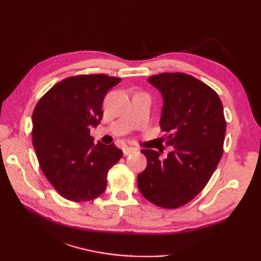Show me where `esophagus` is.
<instances>
[{
    "label": "esophagus",
    "instance_id": "esophagus-1",
    "mask_svg": "<svg viewBox=\"0 0 261 261\" xmlns=\"http://www.w3.org/2000/svg\"><path fill=\"white\" fill-rule=\"evenodd\" d=\"M137 150V149L136 148H134V147H124L123 148V154H124V156H129V154L130 153H132V152H135Z\"/></svg>",
    "mask_w": 261,
    "mask_h": 261
}]
</instances>
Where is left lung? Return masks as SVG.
<instances>
[{"label": "left lung", "instance_id": "8db88e82", "mask_svg": "<svg viewBox=\"0 0 261 261\" xmlns=\"http://www.w3.org/2000/svg\"><path fill=\"white\" fill-rule=\"evenodd\" d=\"M162 94L159 124L174 150L167 158L145 149L146 169L138 187L149 202L165 208L188 203L207 184L223 153V105L212 88L194 77L165 73L148 79Z\"/></svg>", "mask_w": 261, "mask_h": 261}]
</instances>
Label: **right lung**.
<instances>
[{
	"instance_id": "obj_1",
	"label": "right lung",
	"mask_w": 261,
	"mask_h": 261,
	"mask_svg": "<svg viewBox=\"0 0 261 261\" xmlns=\"http://www.w3.org/2000/svg\"><path fill=\"white\" fill-rule=\"evenodd\" d=\"M121 82L108 75L66 79L36 105L32 141L39 165L60 195L73 202L91 201L105 191L109 170L122 150L90 136L103 118L109 90Z\"/></svg>"
}]
</instances>
